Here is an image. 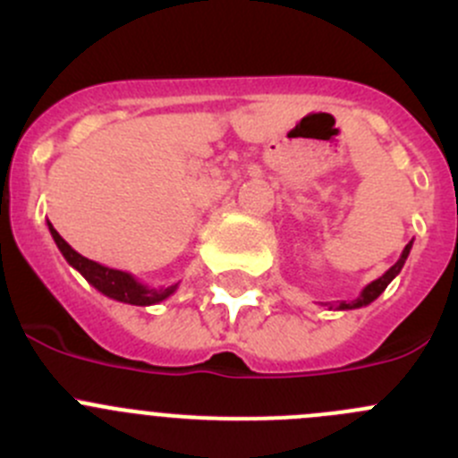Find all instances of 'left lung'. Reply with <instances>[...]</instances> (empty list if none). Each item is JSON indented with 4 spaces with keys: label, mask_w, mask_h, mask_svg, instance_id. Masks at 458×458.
Segmentation results:
<instances>
[{
    "label": "left lung",
    "mask_w": 458,
    "mask_h": 458,
    "mask_svg": "<svg viewBox=\"0 0 458 458\" xmlns=\"http://www.w3.org/2000/svg\"><path fill=\"white\" fill-rule=\"evenodd\" d=\"M410 250H412V242H410L408 246L403 248V252H401L399 261H396L394 266L390 267V270L383 272V275L378 276V279H374L372 284H368L366 288L361 290V294H359V297L354 299V301H339V303H336V306H330V310H332V308H336V310H354V308L370 306L374 299H377L378 294H381L383 290H386L387 285H390V281L394 279L396 275H399L401 267H403V263H405V259H408V255H410ZM326 306H327V303H326Z\"/></svg>",
    "instance_id": "left-lung-1"
}]
</instances>
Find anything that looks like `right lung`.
I'll list each match as a JSON object with an SVG mask.
<instances>
[{
	"label": "right lung",
	"mask_w": 458,
	"mask_h": 458,
	"mask_svg": "<svg viewBox=\"0 0 458 458\" xmlns=\"http://www.w3.org/2000/svg\"><path fill=\"white\" fill-rule=\"evenodd\" d=\"M48 230L50 234H53L55 243H57L59 252H62L64 259L68 261V266L75 267V270L84 276L92 288L99 290V293L106 294V297L114 299V301L131 303V306H155V303L165 301V299H168L170 294H174V290L179 288V284L152 288V285H146L141 284L140 279H135L131 272L101 266V263L81 257L80 252L72 250V248L64 242L62 234L53 228L50 221H48Z\"/></svg>",
	"instance_id": "right-lung-1"
}]
</instances>
